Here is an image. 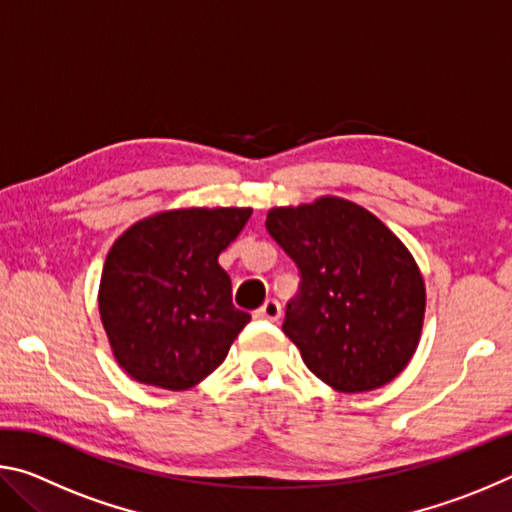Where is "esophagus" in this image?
Returning <instances> with one entry per match:
<instances>
[{"mask_svg": "<svg viewBox=\"0 0 512 512\" xmlns=\"http://www.w3.org/2000/svg\"><path fill=\"white\" fill-rule=\"evenodd\" d=\"M280 314H282L280 302L271 298V300H266L264 305L255 311V318H259V320H271V323H275V320L280 318Z\"/></svg>", "mask_w": 512, "mask_h": 512, "instance_id": "esophagus-1", "label": "esophagus"}]
</instances>
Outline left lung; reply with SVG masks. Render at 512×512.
Returning a JSON list of instances; mask_svg holds the SVG:
<instances>
[{
	"instance_id": "left-lung-1",
	"label": "left lung",
	"mask_w": 512,
	"mask_h": 512,
	"mask_svg": "<svg viewBox=\"0 0 512 512\" xmlns=\"http://www.w3.org/2000/svg\"><path fill=\"white\" fill-rule=\"evenodd\" d=\"M266 230L300 271L282 329L302 361L341 393L393 381L411 361L424 320L413 255L375 214L345 198L273 207Z\"/></svg>"
}]
</instances>
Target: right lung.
Segmentation results:
<instances>
[{
  "label": "right lung",
  "instance_id": "obj_1",
  "mask_svg": "<svg viewBox=\"0 0 512 512\" xmlns=\"http://www.w3.org/2000/svg\"><path fill=\"white\" fill-rule=\"evenodd\" d=\"M250 207H187L131 225L106 257L99 314L112 354L142 384L185 391L228 357L250 314L232 305L219 255Z\"/></svg>",
  "mask_w": 512,
  "mask_h": 512
}]
</instances>
